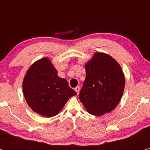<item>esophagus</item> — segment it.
Segmentation results:
<instances>
[{"instance_id":"1","label":"esophagus","mask_w":150,"mask_h":150,"mask_svg":"<svg viewBox=\"0 0 150 150\" xmlns=\"http://www.w3.org/2000/svg\"><path fill=\"white\" fill-rule=\"evenodd\" d=\"M75 91L77 93V94L79 93V91H80V87H79V86H77V87H76L75 88Z\"/></svg>"}]
</instances>
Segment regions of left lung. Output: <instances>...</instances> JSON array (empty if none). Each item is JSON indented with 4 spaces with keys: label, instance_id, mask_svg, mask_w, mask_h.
Instances as JSON below:
<instances>
[{
    "label": "left lung",
    "instance_id": "left-lung-1",
    "mask_svg": "<svg viewBox=\"0 0 150 150\" xmlns=\"http://www.w3.org/2000/svg\"><path fill=\"white\" fill-rule=\"evenodd\" d=\"M86 77L79 99L90 114L101 116L113 110L125 87L120 65L108 54L97 53L85 65Z\"/></svg>",
    "mask_w": 150,
    "mask_h": 150
}]
</instances>
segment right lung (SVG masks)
Wrapping results in <instances>:
<instances>
[{"instance_id":"add662e5","label":"right lung","mask_w":150,"mask_h":150,"mask_svg":"<svg viewBox=\"0 0 150 150\" xmlns=\"http://www.w3.org/2000/svg\"><path fill=\"white\" fill-rule=\"evenodd\" d=\"M23 89L28 106L47 117L56 115L69 99L77 95L67 80L57 75L48 58L40 59L28 69Z\"/></svg>"}]
</instances>
